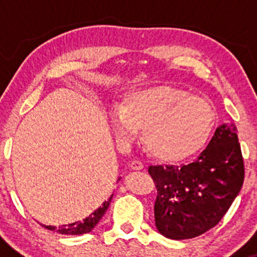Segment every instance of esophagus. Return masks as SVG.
I'll return each mask as SVG.
<instances>
[{
    "label": "esophagus",
    "instance_id": "1",
    "mask_svg": "<svg viewBox=\"0 0 257 257\" xmlns=\"http://www.w3.org/2000/svg\"><path fill=\"white\" fill-rule=\"evenodd\" d=\"M131 168L133 170H141L144 169V163L140 161H133L131 163Z\"/></svg>",
    "mask_w": 257,
    "mask_h": 257
}]
</instances>
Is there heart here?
Masks as SVG:
<instances>
[{"mask_svg":"<svg viewBox=\"0 0 257 257\" xmlns=\"http://www.w3.org/2000/svg\"><path fill=\"white\" fill-rule=\"evenodd\" d=\"M110 120L118 143L128 145L143 129L147 151L166 161H181L205 146L216 112L202 96L161 85L129 94L120 107L111 111Z\"/></svg>","mask_w":257,"mask_h":257,"instance_id":"b5f03b06","label":"heart"}]
</instances>
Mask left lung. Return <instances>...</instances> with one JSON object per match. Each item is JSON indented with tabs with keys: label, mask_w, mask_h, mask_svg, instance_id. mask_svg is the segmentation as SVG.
<instances>
[{
	"label": "left lung",
	"mask_w": 257,
	"mask_h": 257,
	"mask_svg": "<svg viewBox=\"0 0 257 257\" xmlns=\"http://www.w3.org/2000/svg\"><path fill=\"white\" fill-rule=\"evenodd\" d=\"M157 188L155 221L170 239H190L216 226L239 193L244 162L235 125L222 124L190 164L150 166Z\"/></svg>",
	"instance_id": "1"
}]
</instances>
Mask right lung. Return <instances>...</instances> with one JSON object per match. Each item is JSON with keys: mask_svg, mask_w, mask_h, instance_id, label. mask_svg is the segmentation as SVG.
Wrapping results in <instances>:
<instances>
[{"mask_svg": "<svg viewBox=\"0 0 257 257\" xmlns=\"http://www.w3.org/2000/svg\"><path fill=\"white\" fill-rule=\"evenodd\" d=\"M113 196V194H112ZM112 196L108 198L106 202H104L100 208L94 210L89 216L85 217L82 221H76L73 223H69V225H63L60 226L59 228H57L55 226H46L43 225V227H46L47 229H51V231H57L58 233H61V234H71V235H78V234H84V233H89L93 231V228L98 225V222L101 220V217L104 216V214L107 210L108 205H110V202L112 199Z\"/></svg>", "mask_w": 257, "mask_h": 257, "instance_id": "right-lung-1", "label": "right lung"}]
</instances>
